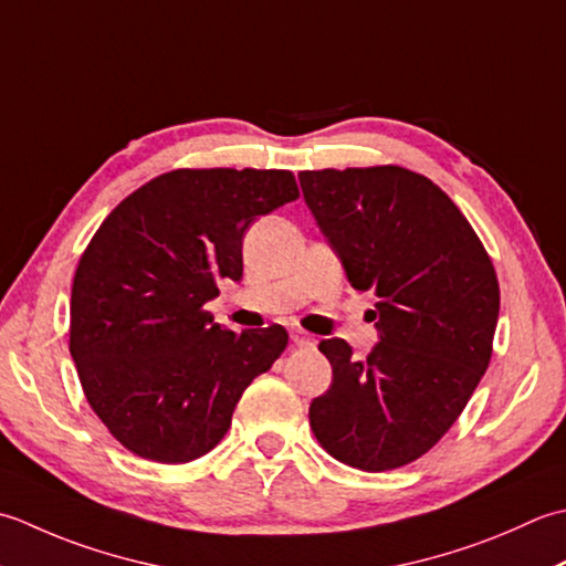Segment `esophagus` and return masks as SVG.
<instances>
[{"mask_svg": "<svg viewBox=\"0 0 566 566\" xmlns=\"http://www.w3.org/2000/svg\"><path fill=\"white\" fill-rule=\"evenodd\" d=\"M291 339H293V344H297V347H313V344H315L313 334L305 332V329H293Z\"/></svg>", "mask_w": 566, "mask_h": 566, "instance_id": "1", "label": "esophagus"}]
</instances>
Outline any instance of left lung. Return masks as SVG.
Returning <instances> with one entry per match:
<instances>
[{"label": "left lung", "instance_id": "8db88e82", "mask_svg": "<svg viewBox=\"0 0 566 566\" xmlns=\"http://www.w3.org/2000/svg\"><path fill=\"white\" fill-rule=\"evenodd\" d=\"M305 202L380 342L364 361L322 339L332 386L310 406L317 442L361 471L406 467L442 440L493 354L501 291L474 227L430 178L400 166L300 172Z\"/></svg>", "mask_w": 566, "mask_h": 566}]
</instances>
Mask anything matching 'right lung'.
I'll return each mask as SVG.
<instances>
[{
  "instance_id": "add662e5",
  "label": "right lung",
  "mask_w": 566,
  "mask_h": 566,
  "mask_svg": "<svg viewBox=\"0 0 566 566\" xmlns=\"http://www.w3.org/2000/svg\"><path fill=\"white\" fill-rule=\"evenodd\" d=\"M297 198L291 170L178 168L124 198L90 239L71 354L90 408L132 454L182 464L210 452L287 347L281 325L239 334L205 305L241 279L253 219Z\"/></svg>"
}]
</instances>
